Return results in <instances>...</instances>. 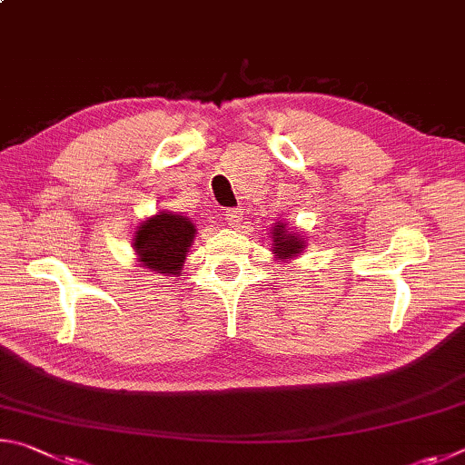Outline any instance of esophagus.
<instances>
[{"instance_id":"1","label":"esophagus","mask_w":465,"mask_h":465,"mask_svg":"<svg viewBox=\"0 0 465 465\" xmlns=\"http://www.w3.org/2000/svg\"><path fill=\"white\" fill-rule=\"evenodd\" d=\"M224 220H226V224H228V226H239V224H241V220H242L241 210H239V208L226 210V212H224Z\"/></svg>"}]
</instances>
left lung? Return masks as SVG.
Here are the masks:
<instances>
[{
    "instance_id": "obj_1",
    "label": "left lung",
    "mask_w": 465,
    "mask_h": 465,
    "mask_svg": "<svg viewBox=\"0 0 465 465\" xmlns=\"http://www.w3.org/2000/svg\"><path fill=\"white\" fill-rule=\"evenodd\" d=\"M272 251L275 253V259H282V262H290L292 257H298L306 247L304 239L283 223H275V226L272 228Z\"/></svg>"
}]
</instances>
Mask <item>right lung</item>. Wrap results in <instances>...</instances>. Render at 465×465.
<instances>
[{
  "instance_id": "add662e5",
  "label": "right lung",
  "mask_w": 465,
  "mask_h": 465,
  "mask_svg": "<svg viewBox=\"0 0 465 465\" xmlns=\"http://www.w3.org/2000/svg\"><path fill=\"white\" fill-rule=\"evenodd\" d=\"M193 237L195 226L190 218L173 214V212H157L134 231L133 247L138 265L177 278L182 273Z\"/></svg>"
}]
</instances>
